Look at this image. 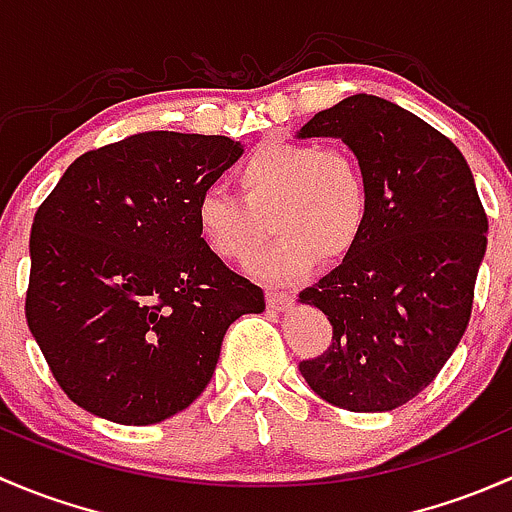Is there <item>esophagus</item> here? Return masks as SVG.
<instances>
[{
    "mask_svg": "<svg viewBox=\"0 0 512 512\" xmlns=\"http://www.w3.org/2000/svg\"><path fill=\"white\" fill-rule=\"evenodd\" d=\"M292 294L289 292H277V289H270L267 292V307L272 309V312H287L289 307H292Z\"/></svg>",
    "mask_w": 512,
    "mask_h": 512,
    "instance_id": "esophagus-1",
    "label": "esophagus"
}]
</instances>
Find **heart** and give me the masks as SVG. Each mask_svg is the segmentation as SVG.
<instances>
[{
    "label": "heart",
    "mask_w": 512,
    "mask_h": 512,
    "mask_svg": "<svg viewBox=\"0 0 512 512\" xmlns=\"http://www.w3.org/2000/svg\"><path fill=\"white\" fill-rule=\"evenodd\" d=\"M242 200L208 188L195 200V227L213 255L245 262L267 235L280 232L250 262L255 277L292 282L319 257H342L356 245L369 215V188L356 160L319 143H262L235 168Z\"/></svg>",
    "instance_id": "heart-1"
}]
</instances>
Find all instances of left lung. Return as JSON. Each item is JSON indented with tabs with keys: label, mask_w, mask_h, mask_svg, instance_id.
<instances>
[{
	"label": "left lung",
	"mask_w": 512,
	"mask_h": 512,
	"mask_svg": "<svg viewBox=\"0 0 512 512\" xmlns=\"http://www.w3.org/2000/svg\"><path fill=\"white\" fill-rule=\"evenodd\" d=\"M297 138H339L359 160L369 215L342 265L299 302L327 314L332 344L299 361L319 399L381 414L421 394L468 327L488 218L463 153L386 98L356 94Z\"/></svg>",
	"instance_id": "obj_1"
}]
</instances>
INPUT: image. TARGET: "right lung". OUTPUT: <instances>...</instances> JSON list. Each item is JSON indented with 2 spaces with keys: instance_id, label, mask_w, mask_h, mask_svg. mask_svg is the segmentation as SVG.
<instances>
[{
  "instance_id": "add662e5",
  "label": "right lung",
  "mask_w": 512,
  "mask_h": 512,
  "mask_svg": "<svg viewBox=\"0 0 512 512\" xmlns=\"http://www.w3.org/2000/svg\"><path fill=\"white\" fill-rule=\"evenodd\" d=\"M240 141L148 131L84 153L36 210L27 324L64 394L148 426L188 409L265 294L203 245L195 200Z\"/></svg>"
}]
</instances>
